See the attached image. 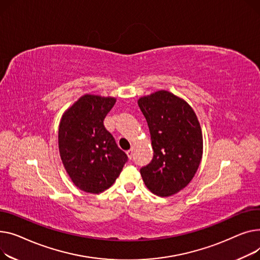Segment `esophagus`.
Returning <instances> with one entry per match:
<instances>
[{"mask_svg":"<svg viewBox=\"0 0 260 260\" xmlns=\"http://www.w3.org/2000/svg\"><path fill=\"white\" fill-rule=\"evenodd\" d=\"M126 153H127V155H128V157L131 159L132 158V154H133V149L131 148L130 150H128L127 152H126Z\"/></svg>","mask_w":260,"mask_h":260,"instance_id":"obj_1","label":"esophagus"}]
</instances>
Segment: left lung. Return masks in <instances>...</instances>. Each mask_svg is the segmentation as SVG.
<instances>
[{
  "label": "left lung",
  "mask_w": 260,
  "mask_h": 260,
  "mask_svg": "<svg viewBox=\"0 0 260 260\" xmlns=\"http://www.w3.org/2000/svg\"><path fill=\"white\" fill-rule=\"evenodd\" d=\"M137 103L154 151L141 175L152 193L171 196L188 186L200 167L204 146L201 124L192 107L169 91H156Z\"/></svg>",
  "instance_id": "obj_1"
}]
</instances>
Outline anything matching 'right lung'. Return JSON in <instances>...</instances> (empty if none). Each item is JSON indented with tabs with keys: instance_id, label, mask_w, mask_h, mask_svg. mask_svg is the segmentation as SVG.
<instances>
[{
	"instance_id": "add662e5",
	"label": "right lung",
	"mask_w": 260,
	"mask_h": 260,
	"mask_svg": "<svg viewBox=\"0 0 260 260\" xmlns=\"http://www.w3.org/2000/svg\"><path fill=\"white\" fill-rule=\"evenodd\" d=\"M115 98L85 94L64 112L58 150L65 170L80 190L99 194L109 189L128 157L104 126Z\"/></svg>"
}]
</instances>
